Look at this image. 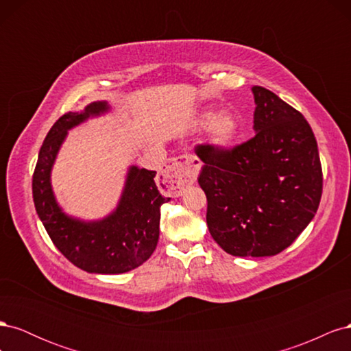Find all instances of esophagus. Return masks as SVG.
Wrapping results in <instances>:
<instances>
[{
	"label": "esophagus",
	"mask_w": 351,
	"mask_h": 351,
	"mask_svg": "<svg viewBox=\"0 0 351 351\" xmlns=\"http://www.w3.org/2000/svg\"><path fill=\"white\" fill-rule=\"evenodd\" d=\"M200 165V161L193 155H182L174 158L173 162L162 173V183L168 192L173 195L183 193L189 186H192L196 182Z\"/></svg>",
	"instance_id": "34e87169"
}]
</instances>
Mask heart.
Here are the masks:
<instances>
[{"instance_id": "heart-1", "label": "heart", "mask_w": 351, "mask_h": 351, "mask_svg": "<svg viewBox=\"0 0 351 351\" xmlns=\"http://www.w3.org/2000/svg\"><path fill=\"white\" fill-rule=\"evenodd\" d=\"M195 127L197 129H206L208 127V139L209 142L224 149L237 141L241 125L237 117L228 110L215 112V110L200 111L195 119Z\"/></svg>"}]
</instances>
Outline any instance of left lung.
Returning a JSON list of instances; mask_svg holds the SVG:
<instances>
[{"label": "left lung", "mask_w": 351, "mask_h": 351, "mask_svg": "<svg viewBox=\"0 0 351 351\" xmlns=\"http://www.w3.org/2000/svg\"><path fill=\"white\" fill-rule=\"evenodd\" d=\"M254 137L231 151L197 146L212 239L232 256H274L313 219L322 196L317 143L304 117L253 86Z\"/></svg>", "instance_id": "1"}]
</instances>
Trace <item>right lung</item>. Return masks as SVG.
Segmentation results:
<instances>
[{
    "label": "right lung",
    "instance_id": "right-lung-1",
    "mask_svg": "<svg viewBox=\"0 0 351 351\" xmlns=\"http://www.w3.org/2000/svg\"><path fill=\"white\" fill-rule=\"evenodd\" d=\"M110 111L107 101H95L80 112L60 117L40 146L32 180L36 214L52 243L73 265L90 274L129 272L149 259L159 239L161 205L169 202L156 187V171L130 165L120 199L108 215L82 219L58 204L51 173L69 132Z\"/></svg>",
    "mask_w": 351,
    "mask_h": 351
}]
</instances>
